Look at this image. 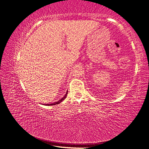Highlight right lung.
<instances>
[{"mask_svg":"<svg viewBox=\"0 0 149 149\" xmlns=\"http://www.w3.org/2000/svg\"><path fill=\"white\" fill-rule=\"evenodd\" d=\"M67 94H68V91H66V93L65 94V95L63 96V97H62L60 100H59V101H57V102H53V103H52V104H46V106H53V105L58 104H60V102H61L64 100H65V98L66 97V96H67Z\"/></svg>","mask_w":149,"mask_h":149,"instance_id":"add662e5","label":"right lung"}]
</instances>
